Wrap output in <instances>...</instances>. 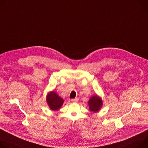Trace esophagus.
Returning <instances> with one entry per match:
<instances>
[{
  "label": "esophagus",
  "mask_w": 148,
  "mask_h": 148,
  "mask_svg": "<svg viewBox=\"0 0 148 148\" xmlns=\"http://www.w3.org/2000/svg\"><path fill=\"white\" fill-rule=\"evenodd\" d=\"M78 101V98H75L73 99H71V101L73 102H77Z\"/></svg>",
  "instance_id": "esophagus-1"
}]
</instances>
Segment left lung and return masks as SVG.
Listing matches in <instances>:
<instances>
[{"label": "left lung", "instance_id": "1", "mask_svg": "<svg viewBox=\"0 0 148 148\" xmlns=\"http://www.w3.org/2000/svg\"><path fill=\"white\" fill-rule=\"evenodd\" d=\"M89 109L93 113H97L101 109L103 101L101 98L98 95L92 96L88 101Z\"/></svg>", "mask_w": 148, "mask_h": 148}]
</instances>
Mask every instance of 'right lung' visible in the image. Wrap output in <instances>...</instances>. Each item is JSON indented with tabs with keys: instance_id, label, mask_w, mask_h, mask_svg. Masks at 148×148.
<instances>
[{
	"instance_id": "add662e5",
	"label": "right lung",
	"mask_w": 148,
	"mask_h": 148,
	"mask_svg": "<svg viewBox=\"0 0 148 148\" xmlns=\"http://www.w3.org/2000/svg\"><path fill=\"white\" fill-rule=\"evenodd\" d=\"M46 100L49 109L53 111L58 110L64 103V100L53 91L47 94Z\"/></svg>"
}]
</instances>
